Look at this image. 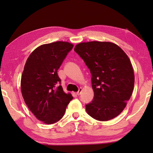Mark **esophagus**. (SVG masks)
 Returning <instances> with one entry per match:
<instances>
[{
    "instance_id": "esophagus-1",
    "label": "esophagus",
    "mask_w": 153,
    "mask_h": 153,
    "mask_svg": "<svg viewBox=\"0 0 153 153\" xmlns=\"http://www.w3.org/2000/svg\"><path fill=\"white\" fill-rule=\"evenodd\" d=\"M82 88H80L79 89V90H78V91H77V92H76V94L77 95H80V94H81V93H82Z\"/></svg>"
}]
</instances>
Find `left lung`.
Listing matches in <instances>:
<instances>
[{"label": "left lung", "instance_id": "8db88e82", "mask_svg": "<svg viewBox=\"0 0 153 153\" xmlns=\"http://www.w3.org/2000/svg\"><path fill=\"white\" fill-rule=\"evenodd\" d=\"M92 75L94 97L87 113L98 121L117 117L126 107L134 86L132 65L118 45L110 42H81L75 46Z\"/></svg>", "mask_w": 153, "mask_h": 153}]
</instances>
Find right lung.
<instances>
[{
    "label": "right lung",
    "mask_w": 153,
    "mask_h": 153,
    "mask_svg": "<svg viewBox=\"0 0 153 153\" xmlns=\"http://www.w3.org/2000/svg\"><path fill=\"white\" fill-rule=\"evenodd\" d=\"M74 45L57 41L36 48L27 58L21 79L22 97L38 120L53 124L63 117L73 99L63 91L57 70Z\"/></svg>",
    "instance_id": "add662e5"
}]
</instances>
